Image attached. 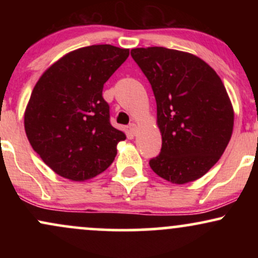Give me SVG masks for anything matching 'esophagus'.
I'll list each match as a JSON object with an SVG mask.
<instances>
[{"instance_id": "1", "label": "esophagus", "mask_w": 258, "mask_h": 258, "mask_svg": "<svg viewBox=\"0 0 258 258\" xmlns=\"http://www.w3.org/2000/svg\"><path fill=\"white\" fill-rule=\"evenodd\" d=\"M128 128H130V131H131V133H133V135H135L136 131H137V125H136L135 122L130 123V125H128Z\"/></svg>"}]
</instances>
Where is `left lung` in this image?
I'll return each instance as SVG.
<instances>
[{
    "instance_id": "1",
    "label": "left lung",
    "mask_w": 258,
    "mask_h": 258,
    "mask_svg": "<svg viewBox=\"0 0 258 258\" xmlns=\"http://www.w3.org/2000/svg\"><path fill=\"white\" fill-rule=\"evenodd\" d=\"M131 55L152 85L161 152L149 161L161 178L184 184L220 160L233 133L234 110L217 73L190 53L147 47Z\"/></svg>"
}]
</instances>
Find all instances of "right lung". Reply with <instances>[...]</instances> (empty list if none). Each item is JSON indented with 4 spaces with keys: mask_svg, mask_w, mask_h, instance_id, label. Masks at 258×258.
<instances>
[{
    "mask_svg": "<svg viewBox=\"0 0 258 258\" xmlns=\"http://www.w3.org/2000/svg\"><path fill=\"white\" fill-rule=\"evenodd\" d=\"M130 49L93 44L69 52L35 85L24 127L32 149L59 176L81 182L104 172L126 135L110 125L103 86Z\"/></svg>",
    "mask_w": 258,
    "mask_h": 258,
    "instance_id": "right-lung-1",
    "label": "right lung"
}]
</instances>
